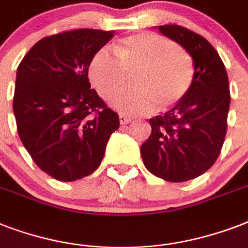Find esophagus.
Listing matches in <instances>:
<instances>
[{"label":"esophagus","mask_w":248,"mask_h":248,"mask_svg":"<svg viewBox=\"0 0 248 248\" xmlns=\"http://www.w3.org/2000/svg\"><path fill=\"white\" fill-rule=\"evenodd\" d=\"M131 122V118L127 116H124V114H120V124H128Z\"/></svg>","instance_id":"1"}]
</instances>
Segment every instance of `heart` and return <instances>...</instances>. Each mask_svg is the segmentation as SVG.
Listing matches in <instances>:
<instances>
[{
    "instance_id": "obj_1",
    "label": "heart",
    "mask_w": 248,
    "mask_h": 248,
    "mask_svg": "<svg viewBox=\"0 0 248 248\" xmlns=\"http://www.w3.org/2000/svg\"><path fill=\"white\" fill-rule=\"evenodd\" d=\"M116 55L99 50L89 65L90 81L104 99L122 91L134 76L136 89L113 101L127 114H147L155 108H172L184 100L194 81L188 52L158 33L141 32L124 37Z\"/></svg>"
}]
</instances>
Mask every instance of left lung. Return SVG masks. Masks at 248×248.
<instances>
[{
  "label": "left lung",
  "instance_id": "left-lung-1",
  "mask_svg": "<svg viewBox=\"0 0 248 248\" xmlns=\"http://www.w3.org/2000/svg\"><path fill=\"white\" fill-rule=\"evenodd\" d=\"M163 36L183 46L194 64V81L184 100L149 120L152 134L140 152L148 171L171 183L192 180L219 157L231 105L223 60L204 37L176 24L159 25Z\"/></svg>",
  "mask_w": 248,
  "mask_h": 248
}]
</instances>
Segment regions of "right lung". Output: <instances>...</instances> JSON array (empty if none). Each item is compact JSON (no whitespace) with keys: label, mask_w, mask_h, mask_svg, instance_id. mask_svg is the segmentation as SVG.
Listing matches in <instances>:
<instances>
[{"label":"right lung","mask_w":248,"mask_h":248,"mask_svg":"<svg viewBox=\"0 0 248 248\" xmlns=\"http://www.w3.org/2000/svg\"><path fill=\"white\" fill-rule=\"evenodd\" d=\"M113 34L82 28L45 37L17 67V134L34 163L56 180L91 175L120 127L118 114L89 82L90 62Z\"/></svg>","instance_id":"add662e5"}]
</instances>
